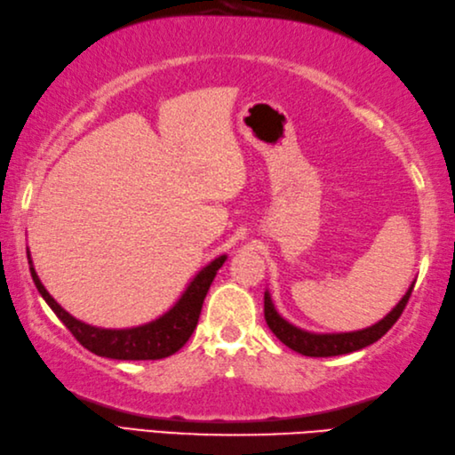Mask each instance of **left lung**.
<instances>
[{"label": "left lung", "mask_w": 455, "mask_h": 455, "mask_svg": "<svg viewBox=\"0 0 455 455\" xmlns=\"http://www.w3.org/2000/svg\"><path fill=\"white\" fill-rule=\"evenodd\" d=\"M412 288H415V282H412L411 288L407 290V294L401 298L399 304L393 307L386 317L378 321L376 325L362 331L332 332V335H317V332L301 331L291 325V323H288L284 317H280V313L275 309V304H272L268 291H265V319H267L268 329L275 332V335L284 342L288 348L299 352V355L311 356V358L348 355V352H355L373 345V342L379 340L393 325H395V321L401 317L403 309L407 306Z\"/></svg>", "instance_id": "left-lung-1"}]
</instances>
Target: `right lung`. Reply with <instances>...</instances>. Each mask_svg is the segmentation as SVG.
I'll use <instances>...</instances> for the list:
<instances>
[{"label":"right lung","instance_id":"add662e5","mask_svg":"<svg viewBox=\"0 0 455 455\" xmlns=\"http://www.w3.org/2000/svg\"><path fill=\"white\" fill-rule=\"evenodd\" d=\"M28 257L30 276L40 296L44 298L58 319L64 323L69 332L77 339V342L97 356L113 358V360H159L175 355L179 348L185 347V342L193 335L196 323L200 317L202 304L210 290L212 280L216 272L226 262V255L214 259L202 268L193 282L187 286L185 294L179 298L177 304L171 307L164 315L156 321H149L146 325L130 327V329H100L87 325V323L76 319L74 315L58 304V301L48 294L46 288L40 282L33 260Z\"/></svg>","mask_w":455,"mask_h":455}]
</instances>
